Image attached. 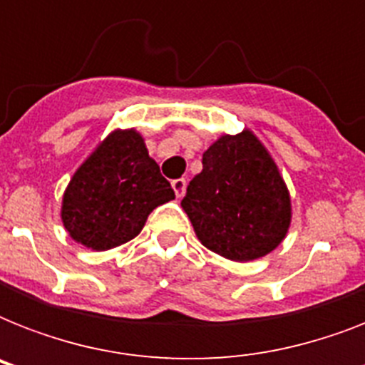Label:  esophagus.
I'll list each match as a JSON object with an SVG mask.
<instances>
[{"label":"esophagus","instance_id":"obj_1","mask_svg":"<svg viewBox=\"0 0 365 365\" xmlns=\"http://www.w3.org/2000/svg\"><path fill=\"white\" fill-rule=\"evenodd\" d=\"M172 189H174V193H176L178 199H182L183 195H185V189H187V182H185L183 178L172 180Z\"/></svg>","mask_w":365,"mask_h":365}]
</instances>
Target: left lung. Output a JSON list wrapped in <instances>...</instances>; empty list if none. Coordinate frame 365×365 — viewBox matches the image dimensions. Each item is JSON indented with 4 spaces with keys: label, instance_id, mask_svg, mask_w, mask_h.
Listing matches in <instances>:
<instances>
[{
    "label": "left lung",
    "instance_id": "1",
    "mask_svg": "<svg viewBox=\"0 0 365 365\" xmlns=\"http://www.w3.org/2000/svg\"><path fill=\"white\" fill-rule=\"evenodd\" d=\"M182 208L206 248L231 261H252L288 233L292 202L263 143L250 130L223 134L202 155Z\"/></svg>",
    "mask_w": 365,
    "mask_h": 365
}]
</instances>
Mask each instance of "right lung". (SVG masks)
Instances as JSON below:
<instances>
[{
    "mask_svg": "<svg viewBox=\"0 0 365 365\" xmlns=\"http://www.w3.org/2000/svg\"><path fill=\"white\" fill-rule=\"evenodd\" d=\"M176 197L134 128L115 130L83 163L62 199L70 237L110 250L136 237L157 206Z\"/></svg>",
    "mask_w": 365,
    "mask_h": 365,
    "instance_id": "add662e5",
    "label": "right lung"
}]
</instances>
